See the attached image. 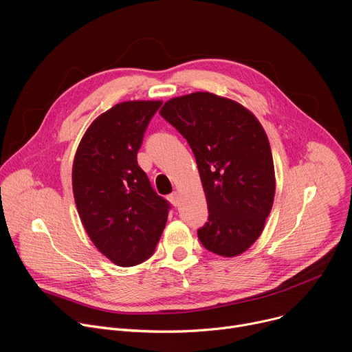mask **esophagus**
<instances>
[{"label": "esophagus", "mask_w": 352, "mask_h": 352, "mask_svg": "<svg viewBox=\"0 0 352 352\" xmlns=\"http://www.w3.org/2000/svg\"><path fill=\"white\" fill-rule=\"evenodd\" d=\"M168 201H170L174 206H178V205H179V194H178V192H173L171 195H168Z\"/></svg>", "instance_id": "obj_1"}]
</instances>
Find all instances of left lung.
I'll list each match as a JSON object with an SVG mask.
<instances>
[{"mask_svg":"<svg viewBox=\"0 0 352 352\" xmlns=\"http://www.w3.org/2000/svg\"><path fill=\"white\" fill-rule=\"evenodd\" d=\"M162 115L194 151L209 209L198 230L202 245L220 257H237L257 240L275 197L268 136L241 104L212 92L167 101Z\"/></svg>","mask_w":352,"mask_h":352,"instance_id":"obj_1","label":"left lung"}]
</instances>
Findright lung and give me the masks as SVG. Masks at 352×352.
<instances>
[{
	"mask_svg": "<svg viewBox=\"0 0 352 352\" xmlns=\"http://www.w3.org/2000/svg\"><path fill=\"white\" fill-rule=\"evenodd\" d=\"M163 101H124L101 113L84 133L73 162V194L89 240L119 267L153 254L168 217L138 166L146 127Z\"/></svg>",
	"mask_w": 352,
	"mask_h": 352,
	"instance_id": "add662e5",
	"label": "right lung"
}]
</instances>
